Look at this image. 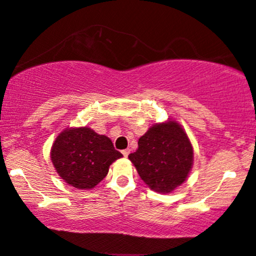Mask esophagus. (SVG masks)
I'll return each instance as SVG.
<instances>
[{"instance_id":"obj_1","label":"esophagus","mask_w":256,"mask_h":256,"mask_svg":"<svg viewBox=\"0 0 256 256\" xmlns=\"http://www.w3.org/2000/svg\"><path fill=\"white\" fill-rule=\"evenodd\" d=\"M122 155L125 156V158H128V154H130V149H125V150H122Z\"/></svg>"}]
</instances>
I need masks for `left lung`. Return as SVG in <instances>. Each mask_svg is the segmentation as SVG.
Here are the masks:
<instances>
[{
  "mask_svg": "<svg viewBox=\"0 0 256 256\" xmlns=\"http://www.w3.org/2000/svg\"><path fill=\"white\" fill-rule=\"evenodd\" d=\"M128 158L150 188L168 193L186 180L192 168L193 149L184 128L169 120L150 128Z\"/></svg>",
  "mask_w": 256,
  "mask_h": 256,
  "instance_id": "obj_1",
  "label": "left lung"
}]
</instances>
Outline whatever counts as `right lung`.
Returning a JSON list of instances; mask_svg holds the SVG:
<instances>
[{"label":"right lung","mask_w":256,"mask_h":256,"mask_svg":"<svg viewBox=\"0 0 256 256\" xmlns=\"http://www.w3.org/2000/svg\"><path fill=\"white\" fill-rule=\"evenodd\" d=\"M122 154L108 137L88 128H68L54 140L51 160L60 176L80 190H90L104 180Z\"/></svg>","instance_id":"right-lung-1"}]
</instances>
